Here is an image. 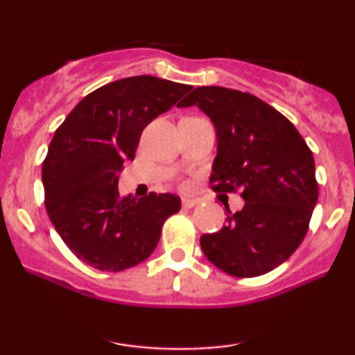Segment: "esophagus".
Returning <instances> with one entry per match:
<instances>
[{"label":"esophagus","instance_id":"1","mask_svg":"<svg viewBox=\"0 0 355 355\" xmlns=\"http://www.w3.org/2000/svg\"><path fill=\"white\" fill-rule=\"evenodd\" d=\"M198 203H200V200H198V198H182V207L184 208H192V207H196V205H198Z\"/></svg>","mask_w":355,"mask_h":355}]
</instances>
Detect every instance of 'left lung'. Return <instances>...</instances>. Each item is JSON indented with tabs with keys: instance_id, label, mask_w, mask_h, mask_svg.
Masks as SVG:
<instances>
[{
	"instance_id": "obj_1",
	"label": "left lung",
	"mask_w": 355,
	"mask_h": 355,
	"mask_svg": "<svg viewBox=\"0 0 355 355\" xmlns=\"http://www.w3.org/2000/svg\"><path fill=\"white\" fill-rule=\"evenodd\" d=\"M196 105L216 130L210 184L216 192L241 191L245 203L226 225L203 234V254L221 271L254 278L275 270L307 234L318 200L313 155L279 111L244 92L197 87L181 106Z\"/></svg>"
}]
</instances>
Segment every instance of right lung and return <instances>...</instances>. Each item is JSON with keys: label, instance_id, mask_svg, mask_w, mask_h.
I'll list each match as a JSON object with an SVG mask.
<instances>
[{"label": "right lung", "instance_id": "obj_1", "mask_svg": "<svg viewBox=\"0 0 355 355\" xmlns=\"http://www.w3.org/2000/svg\"><path fill=\"white\" fill-rule=\"evenodd\" d=\"M191 85L135 76L82 98L53 135L42 168L48 216L84 263L123 271L148 259L163 223L181 210L174 193L121 197L118 174L134 159L145 125Z\"/></svg>", "mask_w": 355, "mask_h": 355}]
</instances>
